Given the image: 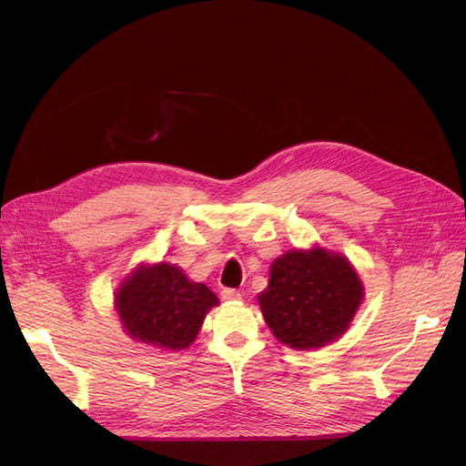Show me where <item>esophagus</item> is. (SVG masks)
Returning <instances> with one entry per match:
<instances>
[{
  "mask_svg": "<svg viewBox=\"0 0 466 466\" xmlns=\"http://www.w3.org/2000/svg\"><path fill=\"white\" fill-rule=\"evenodd\" d=\"M219 296H221V299H224V301H238L242 298L240 292L235 290V288H224V290L219 292Z\"/></svg>",
  "mask_w": 466,
  "mask_h": 466,
  "instance_id": "esophagus-1",
  "label": "esophagus"
}]
</instances>
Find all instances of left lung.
Instances as JSON below:
<instances>
[{
  "label": "left lung",
  "instance_id": "obj_1",
  "mask_svg": "<svg viewBox=\"0 0 466 466\" xmlns=\"http://www.w3.org/2000/svg\"><path fill=\"white\" fill-rule=\"evenodd\" d=\"M362 296V282L350 263L315 248L277 258L269 286L258 301L279 341L294 349H317L343 334Z\"/></svg>",
  "mask_w": 466,
  "mask_h": 466
}]
</instances>
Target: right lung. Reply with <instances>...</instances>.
Returning a JSON list of instances; mask_svg holds the SVG:
<instances>
[{"label": "right lung", "instance_id": "obj_1", "mask_svg": "<svg viewBox=\"0 0 466 466\" xmlns=\"http://www.w3.org/2000/svg\"><path fill=\"white\" fill-rule=\"evenodd\" d=\"M216 294L170 263L140 268L117 292L116 307L130 338L159 349L182 350L193 343Z\"/></svg>", "mask_w": 466, "mask_h": 466}]
</instances>
